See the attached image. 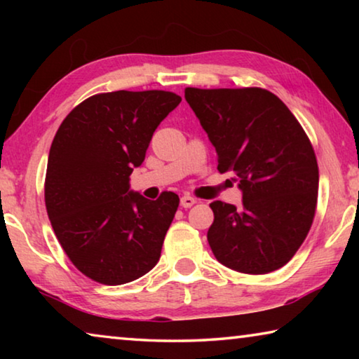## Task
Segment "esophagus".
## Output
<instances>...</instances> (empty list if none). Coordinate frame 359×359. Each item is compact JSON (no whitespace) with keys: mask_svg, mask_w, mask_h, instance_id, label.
<instances>
[{"mask_svg":"<svg viewBox=\"0 0 359 359\" xmlns=\"http://www.w3.org/2000/svg\"><path fill=\"white\" fill-rule=\"evenodd\" d=\"M194 204H196V199L191 198V196H182L180 198V205H182V208L188 209V208H191V205H194Z\"/></svg>","mask_w":359,"mask_h":359,"instance_id":"esophagus-1","label":"esophagus"}]
</instances>
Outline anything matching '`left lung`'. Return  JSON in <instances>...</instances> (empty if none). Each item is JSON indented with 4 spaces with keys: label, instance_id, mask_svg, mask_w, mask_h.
<instances>
[{
    "label": "left lung",
    "instance_id": "left-lung-1",
    "mask_svg": "<svg viewBox=\"0 0 359 359\" xmlns=\"http://www.w3.org/2000/svg\"><path fill=\"white\" fill-rule=\"evenodd\" d=\"M185 100L217 150L218 172H231L242 208L215 201L208 231L215 258L244 274L280 269L313 223L318 165L299 121L269 90L185 88Z\"/></svg>",
    "mask_w": 359,
    "mask_h": 359
}]
</instances>
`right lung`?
I'll return each instance as SVG.
<instances>
[{
  "label": "right lung",
  "instance_id": "add662e5",
  "mask_svg": "<svg viewBox=\"0 0 359 359\" xmlns=\"http://www.w3.org/2000/svg\"><path fill=\"white\" fill-rule=\"evenodd\" d=\"M182 98L165 90L93 95L66 115L48 151L44 199L60 245L102 285L142 277L161 255L179 196L130 191L156 126Z\"/></svg>",
  "mask_w": 359,
  "mask_h": 359
}]
</instances>
